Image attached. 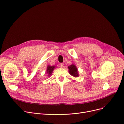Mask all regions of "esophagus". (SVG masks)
<instances>
[{
    "mask_svg": "<svg viewBox=\"0 0 124 124\" xmlns=\"http://www.w3.org/2000/svg\"><path fill=\"white\" fill-rule=\"evenodd\" d=\"M59 65H60V67L61 68H63L64 66V64L63 63H60V64H59Z\"/></svg>",
    "mask_w": 124,
    "mask_h": 124,
    "instance_id": "obj_1",
    "label": "esophagus"
}]
</instances>
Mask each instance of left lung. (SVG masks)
Instances as JSON below:
<instances>
[{
  "label": "left lung",
  "instance_id": "obj_1",
  "mask_svg": "<svg viewBox=\"0 0 124 124\" xmlns=\"http://www.w3.org/2000/svg\"><path fill=\"white\" fill-rule=\"evenodd\" d=\"M69 69V72L70 74L72 76L74 77H78V68L74 64H72L70 66L68 67Z\"/></svg>",
  "mask_w": 124,
  "mask_h": 124
}]
</instances>
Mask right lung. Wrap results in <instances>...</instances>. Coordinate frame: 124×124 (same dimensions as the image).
I'll list each match as a JSON object with an SVG mask.
<instances>
[{"label": "right lung", "instance_id": "obj_1", "mask_svg": "<svg viewBox=\"0 0 124 124\" xmlns=\"http://www.w3.org/2000/svg\"><path fill=\"white\" fill-rule=\"evenodd\" d=\"M55 68V66H50V65H48L47 66V69H46V72L48 73V76L50 77V75L52 74L54 69Z\"/></svg>", "mask_w": 124, "mask_h": 124}]
</instances>
